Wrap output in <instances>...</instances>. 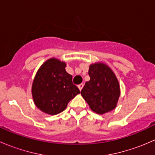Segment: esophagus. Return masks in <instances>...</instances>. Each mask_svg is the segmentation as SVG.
Wrapping results in <instances>:
<instances>
[{
  "label": "esophagus",
  "instance_id": "34e87169",
  "mask_svg": "<svg viewBox=\"0 0 155 155\" xmlns=\"http://www.w3.org/2000/svg\"><path fill=\"white\" fill-rule=\"evenodd\" d=\"M83 86H84L83 84H79V85H78V87H79V90L81 91V90H82V87H83Z\"/></svg>",
  "mask_w": 155,
  "mask_h": 155
}]
</instances>
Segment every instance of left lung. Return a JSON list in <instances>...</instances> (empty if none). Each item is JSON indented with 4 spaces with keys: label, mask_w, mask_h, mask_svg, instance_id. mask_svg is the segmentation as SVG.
<instances>
[{
    "label": "left lung",
    "mask_w": 155,
    "mask_h": 155,
    "mask_svg": "<svg viewBox=\"0 0 155 155\" xmlns=\"http://www.w3.org/2000/svg\"><path fill=\"white\" fill-rule=\"evenodd\" d=\"M88 75L90 80L81 94L91 109L101 115L113 110L120 96V85L115 73L107 64L98 62L89 66Z\"/></svg>",
    "instance_id": "obj_1"
}]
</instances>
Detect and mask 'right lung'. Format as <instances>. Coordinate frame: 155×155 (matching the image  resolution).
<instances>
[{"label":"right lung","mask_w":155,"mask_h":155,"mask_svg":"<svg viewBox=\"0 0 155 155\" xmlns=\"http://www.w3.org/2000/svg\"><path fill=\"white\" fill-rule=\"evenodd\" d=\"M65 68V62L52 58L42 64L34 77L33 99L37 107L45 113L53 115L63 112L70 101L80 93Z\"/></svg>","instance_id":"1"}]
</instances>
